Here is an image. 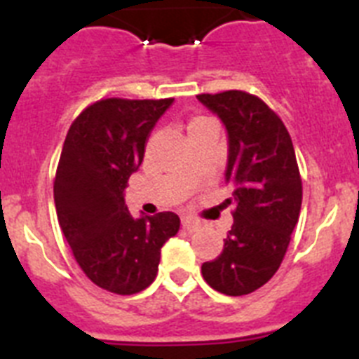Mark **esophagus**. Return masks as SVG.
Listing matches in <instances>:
<instances>
[{
	"mask_svg": "<svg viewBox=\"0 0 359 359\" xmlns=\"http://www.w3.org/2000/svg\"><path fill=\"white\" fill-rule=\"evenodd\" d=\"M182 224L187 231H198L199 228H201V223H199V221H194V219L190 217L182 219Z\"/></svg>",
	"mask_w": 359,
	"mask_h": 359,
	"instance_id": "obj_1",
	"label": "esophagus"
}]
</instances>
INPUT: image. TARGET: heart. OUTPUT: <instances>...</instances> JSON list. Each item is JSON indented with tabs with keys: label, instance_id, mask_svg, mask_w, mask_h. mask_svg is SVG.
I'll return each instance as SVG.
<instances>
[{
	"label": "heart",
	"instance_id": "1",
	"mask_svg": "<svg viewBox=\"0 0 359 359\" xmlns=\"http://www.w3.org/2000/svg\"><path fill=\"white\" fill-rule=\"evenodd\" d=\"M203 120H207V118H205V116H196V118H192V120H190V126H192V123L203 122Z\"/></svg>",
	"mask_w": 359,
	"mask_h": 359
}]
</instances>
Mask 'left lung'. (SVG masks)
<instances>
[{"label":"left lung","instance_id":"left-lung-1","mask_svg":"<svg viewBox=\"0 0 359 359\" xmlns=\"http://www.w3.org/2000/svg\"><path fill=\"white\" fill-rule=\"evenodd\" d=\"M198 100L226 128V203L236 207L223 252L201 273L219 293L241 297L277 273L300 215L302 180L286 126L261 98L230 90Z\"/></svg>","mask_w":359,"mask_h":359}]
</instances>
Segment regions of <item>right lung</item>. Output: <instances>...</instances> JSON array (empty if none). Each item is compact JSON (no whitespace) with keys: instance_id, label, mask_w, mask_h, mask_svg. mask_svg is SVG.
Listing matches in <instances>:
<instances>
[{"instance_id":"1","label":"right lung","mask_w":359,"mask_h":359,"mask_svg":"<svg viewBox=\"0 0 359 359\" xmlns=\"http://www.w3.org/2000/svg\"><path fill=\"white\" fill-rule=\"evenodd\" d=\"M174 98H104L86 107L66 135L53 182L61 230L93 284L116 294L144 291L160 252L180 230L174 212L133 217L123 190L145 144Z\"/></svg>"}]
</instances>
